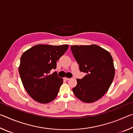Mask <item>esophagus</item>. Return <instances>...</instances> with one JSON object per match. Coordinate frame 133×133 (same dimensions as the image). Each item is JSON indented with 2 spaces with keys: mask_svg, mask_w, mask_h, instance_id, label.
Returning <instances> with one entry per match:
<instances>
[{
  "mask_svg": "<svg viewBox=\"0 0 133 133\" xmlns=\"http://www.w3.org/2000/svg\"><path fill=\"white\" fill-rule=\"evenodd\" d=\"M64 79L66 80H69L70 79V78H67V77H64Z\"/></svg>",
  "mask_w": 133,
  "mask_h": 133,
  "instance_id": "1",
  "label": "esophagus"
}]
</instances>
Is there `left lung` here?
Here are the masks:
<instances>
[{"mask_svg":"<svg viewBox=\"0 0 133 133\" xmlns=\"http://www.w3.org/2000/svg\"><path fill=\"white\" fill-rule=\"evenodd\" d=\"M80 71L87 74L73 89L75 95L85 103H93L108 91L115 75L113 60L109 51L96 44L71 46Z\"/></svg>","mask_w":133,"mask_h":133,"instance_id":"8db88e82","label":"left lung"}]
</instances>
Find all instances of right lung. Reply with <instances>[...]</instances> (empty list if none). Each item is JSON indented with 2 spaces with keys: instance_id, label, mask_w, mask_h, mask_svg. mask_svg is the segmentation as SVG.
Instances as JSON below:
<instances>
[{
  "instance_id": "add662e5",
  "label": "right lung",
  "mask_w": 133,
  "mask_h": 133,
  "mask_svg": "<svg viewBox=\"0 0 133 133\" xmlns=\"http://www.w3.org/2000/svg\"><path fill=\"white\" fill-rule=\"evenodd\" d=\"M68 48L67 44H37L22 55L19 75L27 93L35 101L45 104L57 97L63 80L56 71L51 75L50 72L56 69V62Z\"/></svg>"
}]
</instances>
